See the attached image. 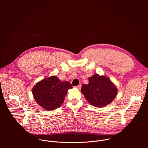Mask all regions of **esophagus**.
Segmentation results:
<instances>
[{"label":"esophagus","instance_id":"34e87169","mask_svg":"<svg viewBox=\"0 0 148 148\" xmlns=\"http://www.w3.org/2000/svg\"><path fill=\"white\" fill-rule=\"evenodd\" d=\"M76 87H77V89H78V90H80V89L81 88V84H79V85L77 86Z\"/></svg>","mask_w":148,"mask_h":148}]
</instances>
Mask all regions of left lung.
<instances>
[{
    "mask_svg": "<svg viewBox=\"0 0 148 148\" xmlns=\"http://www.w3.org/2000/svg\"><path fill=\"white\" fill-rule=\"evenodd\" d=\"M88 80L87 85L85 84L82 85L81 92L93 106L103 107L115 99L118 90L108 77L95 74Z\"/></svg>",
    "mask_w": 148,
    "mask_h": 148,
    "instance_id": "obj_1",
    "label": "left lung"
}]
</instances>
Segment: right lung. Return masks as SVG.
<instances>
[{
  "mask_svg": "<svg viewBox=\"0 0 148 148\" xmlns=\"http://www.w3.org/2000/svg\"><path fill=\"white\" fill-rule=\"evenodd\" d=\"M73 88L69 81H61L56 76H51L37 82L32 89L37 103L45 110L52 111L64 102L69 89Z\"/></svg>",
  "mask_w": 148,
  "mask_h": 148,
  "instance_id": "right-lung-1",
  "label": "right lung"
}]
</instances>
